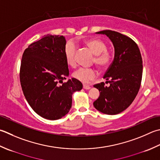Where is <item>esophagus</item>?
<instances>
[{"instance_id":"esophagus-1","label":"esophagus","mask_w":160,"mask_h":160,"mask_svg":"<svg viewBox=\"0 0 160 160\" xmlns=\"http://www.w3.org/2000/svg\"><path fill=\"white\" fill-rule=\"evenodd\" d=\"M83 88L84 89H91V87L89 85H87V84H84Z\"/></svg>"}]
</instances>
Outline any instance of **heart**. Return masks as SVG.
I'll return each mask as SVG.
<instances>
[{"label": "heart", "mask_w": 160, "mask_h": 160, "mask_svg": "<svg viewBox=\"0 0 160 160\" xmlns=\"http://www.w3.org/2000/svg\"><path fill=\"white\" fill-rule=\"evenodd\" d=\"M86 45L92 50L95 55L94 62L101 68L108 67L112 60L111 53L107 51V46L102 41L98 39H90L86 41ZM77 48L72 42H68L64 47V58L67 64L71 67L76 65ZM96 76V71L93 68H80L74 72L73 77L76 80L83 83L89 82L94 79Z\"/></svg>", "instance_id": "heart-1"}]
</instances>
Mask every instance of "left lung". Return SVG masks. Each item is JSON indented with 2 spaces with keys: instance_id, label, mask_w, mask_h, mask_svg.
Segmentation results:
<instances>
[{
  "instance_id": "left-lung-1",
  "label": "left lung",
  "mask_w": 160,
  "mask_h": 160,
  "mask_svg": "<svg viewBox=\"0 0 160 160\" xmlns=\"http://www.w3.org/2000/svg\"><path fill=\"white\" fill-rule=\"evenodd\" d=\"M96 33L105 34L111 40L114 58L103 77L109 86L104 82L93 85L100 96L93 104L103 114H118L132 104L138 93L143 72L142 55L137 43L124 34L109 30Z\"/></svg>"
}]
</instances>
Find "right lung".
Masks as SVG:
<instances>
[{"label": "right lung", "mask_w": 160, "mask_h": 160, "mask_svg": "<svg viewBox=\"0 0 160 160\" xmlns=\"http://www.w3.org/2000/svg\"><path fill=\"white\" fill-rule=\"evenodd\" d=\"M64 36L47 34L31 43L22 56L20 81L23 94L33 110L48 120H58L69 112L72 95L82 89L76 78L68 80ZM62 83V85H59Z\"/></svg>", "instance_id": "right-lung-1"}]
</instances>
